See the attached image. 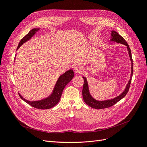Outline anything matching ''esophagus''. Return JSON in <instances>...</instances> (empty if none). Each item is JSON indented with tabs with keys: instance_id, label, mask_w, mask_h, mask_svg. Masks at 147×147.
Masks as SVG:
<instances>
[{
	"instance_id": "34e87169",
	"label": "esophagus",
	"mask_w": 147,
	"mask_h": 147,
	"mask_svg": "<svg viewBox=\"0 0 147 147\" xmlns=\"http://www.w3.org/2000/svg\"><path fill=\"white\" fill-rule=\"evenodd\" d=\"M74 71L75 72V73L78 74H81L83 72V69L82 67L81 66L77 65L76 67H75Z\"/></svg>"
}]
</instances>
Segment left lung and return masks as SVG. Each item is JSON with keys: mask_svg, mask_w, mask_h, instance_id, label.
<instances>
[{"mask_svg": "<svg viewBox=\"0 0 147 147\" xmlns=\"http://www.w3.org/2000/svg\"><path fill=\"white\" fill-rule=\"evenodd\" d=\"M110 41L117 42L118 43H121L123 45H126L127 47V49L129 53V56L130 57V59L131 61V75L129 80L128 82V83L126 86L125 90L121 93V94L115 97L113 99H111L109 100H97L93 98L91 96L90 90H89V86L86 77H83L84 80V84H83V90H82V94H83V98L85 103L89 105L91 107L96 109H105L110 107H112V105H115L118 101H119L121 99H122L123 97L125 96L129 91V89L130 87V84L131 82V79L133 74V63H132V55H131V49L129 47L126 41L124 40L121 35H120L116 31L112 30V36H111Z\"/></svg>", "mask_w": 147, "mask_h": 147, "instance_id": "obj_1", "label": "left lung"}]
</instances>
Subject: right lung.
<instances>
[{
    "mask_svg": "<svg viewBox=\"0 0 147 147\" xmlns=\"http://www.w3.org/2000/svg\"><path fill=\"white\" fill-rule=\"evenodd\" d=\"M40 29V28H34V29H32V30H30L29 31V32L21 40L19 45L17 47L16 50H18L20 47L23 45V43L28 41L29 40H30L31 38H32ZM16 56V55H15V57ZM74 73L72 69H70L67 71H66L64 74L60 75V77H59L58 80H57V81L56 82V83L55 84L54 89H53V92H51V94L48 97H46V98L43 99L42 100L30 101L23 98V97L22 96L20 93H18L19 96H20V97L22 99L26 102V103H28L30 106L33 107L34 108L38 109H51L58 103L61 99L62 93H63V91L64 90L65 86L67 85V84L72 80V78H74Z\"/></svg>",
    "mask_w": 147,
    "mask_h": 147,
    "instance_id": "1",
    "label": "right lung"
}]
</instances>
